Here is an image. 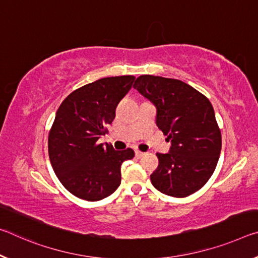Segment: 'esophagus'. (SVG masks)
<instances>
[{
  "label": "esophagus",
  "mask_w": 258,
  "mask_h": 258,
  "mask_svg": "<svg viewBox=\"0 0 258 258\" xmlns=\"http://www.w3.org/2000/svg\"><path fill=\"white\" fill-rule=\"evenodd\" d=\"M145 153H142V151H140V150H137L136 151V156L138 157V158H141V157H144L145 156Z\"/></svg>",
  "instance_id": "1"
}]
</instances>
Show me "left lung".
Masks as SVG:
<instances>
[{
  "instance_id": "left-lung-1",
  "label": "left lung",
  "mask_w": 258,
  "mask_h": 258,
  "mask_svg": "<svg viewBox=\"0 0 258 258\" xmlns=\"http://www.w3.org/2000/svg\"><path fill=\"white\" fill-rule=\"evenodd\" d=\"M133 87L156 107V124L171 141L157 153L153 186L173 198H186L206 185L217 166L222 134L214 108L202 93L181 80L140 76Z\"/></svg>"
}]
</instances>
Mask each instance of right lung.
Masks as SVG:
<instances>
[{
	"label": "right lung",
	"mask_w": 258,
	"mask_h": 258,
	"mask_svg": "<svg viewBox=\"0 0 258 258\" xmlns=\"http://www.w3.org/2000/svg\"><path fill=\"white\" fill-rule=\"evenodd\" d=\"M134 79L102 78L72 92L57 110L48 137L49 158L57 178L77 198L93 202L111 195L120 185L121 163L134 157L133 149L114 150L97 142Z\"/></svg>",
	"instance_id": "right-lung-1"
}]
</instances>
